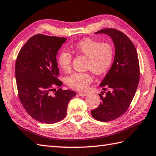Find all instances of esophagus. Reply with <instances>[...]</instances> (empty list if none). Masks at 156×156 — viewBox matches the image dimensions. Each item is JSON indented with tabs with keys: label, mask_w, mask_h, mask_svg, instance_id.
I'll return each mask as SVG.
<instances>
[{
	"label": "esophagus",
	"mask_w": 156,
	"mask_h": 156,
	"mask_svg": "<svg viewBox=\"0 0 156 156\" xmlns=\"http://www.w3.org/2000/svg\"><path fill=\"white\" fill-rule=\"evenodd\" d=\"M78 94L79 95V96H81V97H85V96H86V95H87V93H81V92H79Z\"/></svg>",
	"instance_id": "34e87169"
}]
</instances>
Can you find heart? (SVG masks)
Wrapping results in <instances>:
<instances>
[{
    "label": "heart",
    "instance_id": "1",
    "mask_svg": "<svg viewBox=\"0 0 156 156\" xmlns=\"http://www.w3.org/2000/svg\"><path fill=\"white\" fill-rule=\"evenodd\" d=\"M71 49L87 58L86 69L96 75L105 73L113 61V50L108 43L85 39L75 45L71 46ZM71 61L72 55L67 51H62L57 57L58 65L65 72L70 71ZM92 81L93 78L89 73H75L67 78V83L69 87L79 91L85 90Z\"/></svg>",
    "mask_w": 156,
    "mask_h": 156
}]
</instances>
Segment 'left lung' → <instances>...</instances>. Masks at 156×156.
I'll use <instances>...</instances> for the list:
<instances>
[{
	"mask_svg": "<svg viewBox=\"0 0 156 156\" xmlns=\"http://www.w3.org/2000/svg\"><path fill=\"white\" fill-rule=\"evenodd\" d=\"M95 34H105L115 47L113 63L99 86L107 88L105 95L99 94L101 102L91 111V115L100 122H109L125 113L132 101L140 79V65L134 44L125 34L113 29H104ZM101 93H103V91Z\"/></svg>",
	"mask_w": 156,
	"mask_h": 156,
	"instance_id": "obj_1",
	"label": "left lung"
}]
</instances>
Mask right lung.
<instances>
[{
    "mask_svg": "<svg viewBox=\"0 0 156 156\" xmlns=\"http://www.w3.org/2000/svg\"><path fill=\"white\" fill-rule=\"evenodd\" d=\"M66 41L38 34L27 41L17 57L15 77L19 99L29 115L38 122H60L67 115L69 101L76 95L71 90L53 89L63 85L57 78L59 71L56 56Z\"/></svg>",
    "mask_w": 156,
    "mask_h": 156,
    "instance_id": "1",
    "label": "right lung"
}]
</instances>
